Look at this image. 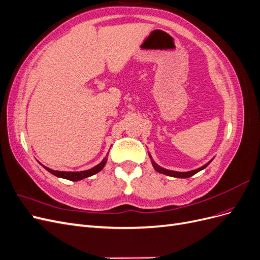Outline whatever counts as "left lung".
<instances>
[{
  "label": "left lung",
  "mask_w": 260,
  "mask_h": 260,
  "mask_svg": "<svg viewBox=\"0 0 260 260\" xmlns=\"http://www.w3.org/2000/svg\"><path fill=\"white\" fill-rule=\"evenodd\" d=\"M148 156H149V158H151V160H152V165H153L154 169H155L157 172H159V174H162V175H166V176L175 177V178H190V177L194 176L195 174H198L199 171H201V170H203V169H205V168L208 166V165L211 162V160H212V159H211L210 161H208L207 164H205V165H204V166H202V167H200V168H198V169H194V170H191V171L181 172V171H174V170L165 169V168L158 166V165H157V164L153 160L152 156H151V154H149V153H148Z\"/></svg>",
  "instance_id": "1"
}]
</instances>
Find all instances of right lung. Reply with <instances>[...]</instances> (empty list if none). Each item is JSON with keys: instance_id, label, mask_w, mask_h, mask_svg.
Masks as SVG:
<instances>
[{"instance_id": "add662e5", "label": "right lung", "mask_w": 260, "mask_h": 260, "mask_svg": "<svg viewBox=\"0 0 260 260\" xmlns=\"http://www.w3.org/2000/svg\"><path fill=\"white\" fill-rule=\"evenodd\" d=\"M107 155L104 157L103 160H102L99 165H96V166H94L93 168L91 169H88V170H83V171H58V170H53V169H50L49 167H45L42 165V167L44 169L48 170L49 172H51L52 175L56 176L57 178H62V179H66V180H70V181H80L82 179H85V178H89L93 175L98 174V172H100L102 169L104 168V166L106 165V161H107Z\"/></svg>"}]
</instances>
